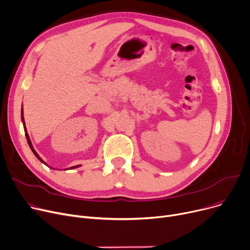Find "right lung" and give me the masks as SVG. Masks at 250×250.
I'll use <instances>...</instances> for the list:
<instances>
[{
	"label": "right lung",
	"instance_id": "add662e5",
	"mask_svg": "<svg viewBox=\"0 0 250 250\" xmlns=\"http://www.w3.org/2000/svg\"><path fill=\"white\" fill-rule=\"evenodd\" d=\"M22 117H21V120H22V122H23V125H24V130H25V136H26V139H27V142H28V145H29V147H30V149L32 150V152H33V154L37 157V158H38V160L39 161H42L43 164H45L44 163V161L41 158V157H39L38 156V154L35 152V150L33 149V147H32V144H31V141H30V138H29V136H28V134H27V130H26V127H25V123H24V117H23V109H22ZM79 166H80V165H78V166H73V167H71V168H68V169H73V168H76V167H79Z\"/></svg>",
	"mask_w": 250,
	"mask_h": 250
}]
</instances>
